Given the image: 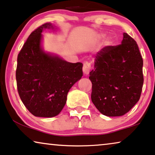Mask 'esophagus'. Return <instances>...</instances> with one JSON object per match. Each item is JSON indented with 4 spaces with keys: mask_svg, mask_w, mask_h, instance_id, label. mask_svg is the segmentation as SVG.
I'll return each instance as SVG.
<instances>
[{
    "mask_svg": "<svg viewBox=\"0 0 155 155\" xmlns=\"http://www.w3.org/2000/svg\"><path fill=\"white\" fill-rule=\"evenodd\" d=\"M91 68H92V67H91L90 63H89L87 62L84 63L83 65V68H82V71H83L84 75H88L91 71Z\"/></svg>",
    "mask_w": 155,
    "mask_h": 155,
    "instance_id": "obj_1",
    "label": "esophagus"
}]
</instances>
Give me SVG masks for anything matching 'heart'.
Wrapping results in <instances>:
<instances>
[{
  "label": "heart",
  "mask_w": 155,
  "mask_h": 155,
  "mask_svg": "<svg viewBox=\"0 0 155 155\" xmlns=\"http://www.w3.org/2000/svg\"><path fill=\"white\" fill-rule=\"evenodd\" d=\"M105 37V35H104V34H101V35H100V37L101 38H104ZM114 44V39L113 38L111 37H108L107 39H106L105 41V44L107 46H111L112 45V44Z\"/></svg>",
  "instance_id": "obj_1"
}]
</instances>
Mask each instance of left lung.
<instances>
[{
	"instance_id": "left-lung-1",
	"label": "left lung",
	"mask_w": 155,
	"mask_h": 155,
	"mask_svg": "<svg viewBox=\"0 0 155 155\" xmlns=\"http://www.w3.org/2000/svg\"><path fill=\"white\" fill-rule=\"evenodd\" d=\"M143 61L136 41L124 33L121 44L108 46L97 54L90 73L92 103L107 116L126 114L140 97Z\"/></svg>"
}]
</instances>
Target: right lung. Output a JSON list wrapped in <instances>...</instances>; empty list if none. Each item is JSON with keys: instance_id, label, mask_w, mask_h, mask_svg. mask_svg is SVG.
Wrapping results in <instances>:
<instances>
[{"instance_id": "obj_1", "label": "right lung", "mask_w": 155, "mask_h": 155, "mask_svg": "<svg viewBox=\"0 0 155 155\" xmlns=\"http://www.w3.org/2000/svg\"><path fill=\"white\" fill-rule=\"evenodd\" d=\"M54 29L51 23L31 33L18 56L16 70L19 95L25 107L38 117H54L66 103L67 94L82 76V63H69L41 47V33Z\"/></svg>"}]
</instances>
